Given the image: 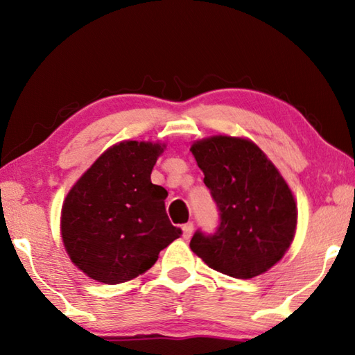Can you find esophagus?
<instances>
[{"mask_svg": "<svg viewBox=\"0 0 355 355\" xmlns=\"http://www.w3.org/2000/svg\"><path fill=\"white\" fill-rule=\"evenodd\" d=\"M182 230H183V238L189 239L192 236V232H194V225H192V222H188V224H184L182 227Z\"/></svg>", "mask_w": 355, "mask_h": 355, "instance_id": "1", "label": "esophagus"}]
</instances>
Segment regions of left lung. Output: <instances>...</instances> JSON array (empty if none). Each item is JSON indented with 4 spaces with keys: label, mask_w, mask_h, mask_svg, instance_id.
Listing matches in <instances>:
<instances>
[{
    "label": "left lung",
    "mask_w": 355,
    "mask_h": 355,
    "mask_svg": "<svg viewBox=\"0 0 355 355\" xmlns=\"http://www.w3.org/2000/svg\"><path fill=\"white\" fill-rule=\"evenodd\" d=\"M191 152L219 211L213 233H194L192 252L235 279L266 272L284 257L296 230V202L285 180L250 141L214 136L196 142Z\"/></svg>",
    "instance_id": "8db88e82"
}]
</instances>
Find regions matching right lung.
Masks as SVG:
<instances>
[{"mask_svg": "<svg viewBox=\"0 0 355 355\" xmlns=\"http://www.w3.org/2000/svg\"><path fill=\"white\" fill-rule=\"evenodd\" d=\"M163 148L127 141L95 161L62 207V241L70 260L107 285L146 272L182 230L171 224L167 191L150 180Z\"/></svg>", "mask_w": 355, "mask_h": 355, "instance_id": "1", "label": "right lung"}]
</instances>
